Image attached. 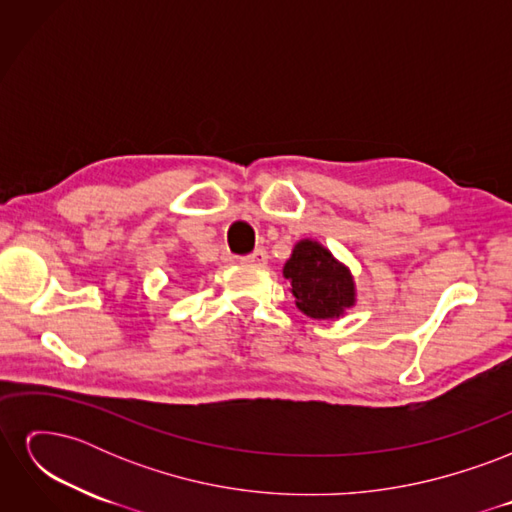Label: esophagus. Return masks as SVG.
Returning <instances> with one entry per match:
<instances>
[{"mask_svg": "<svg viewBox=\"0 0 512 512\" xmlns=\"http://www.w3.org/2000/svg\"><path fill=\"white\" fill-rule=\"evenodd\" d=\"M241 262H243V265H250V267H265L269 262V254H267V250L258 247V250H254L250 256H243Z\"/></svg>", "mask_w": 512, "mask_h": 512, "instance_id": "esophagus-1", "label": "esophagus"}]
</instances>
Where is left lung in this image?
I'll return each instance as SVG.
<instances>
[{"label":"left lung","instance_id":"1","mask_svg":"<svg viewBox=\"0 0 512 512\" xmlns=\"http://www.w3.org/2000/svg\"><path fill=\"white\" fill-rule=\"evenodd\" d=\"M297 307L309 318H339L354 305V282L348 267L318 241L303 239L294 245L284 265Z\"/></svg>","mask_w":512,"mask_h":512}]
</instances>
